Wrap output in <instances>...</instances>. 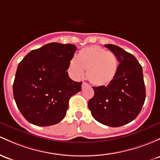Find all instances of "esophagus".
Here are the masks:
<instances>
[{
    "label": "esophagus",
    "instance_id": "obj_1",
    "mask_svg": "<svg viewBox=\"0 0 160 160\" xmlns=\"http://www.w3.org/2000/svg\"><path fill=\"white\" fill-rule=\"evenodd\" d=\"M89 87V84L85 83V82H83V83H82V88L83 89V88H85V87Z\"/></svg>",
    "mask_w": 160,
    "mask_h": 160
}]
</instances>
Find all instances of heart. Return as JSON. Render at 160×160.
<instances>
[{
	"mask_svg": "<svg viewBox=\"0 0 160 160\" xmlns=\"http://www.w3.org/2000/svg\"><path fill=\"white\" fill-rule=\"evenodd\" d=\"M115 54L105 48L93 45L78 52L75 60L69 64V71L77 78H81L87 71V78L95 86L104 87L113 82L118 73Z\"/></svg>",
	"mask_w": 160,
	"mask_h": 160,
	"instance_id": "1",
	"label": "heart"
}]
</instances>
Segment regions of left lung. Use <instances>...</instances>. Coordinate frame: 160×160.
Here are the masks:
<instances>
[{
    "mask_svg": "<svg viewBox=\"0 0 160 160\" xmlns=\"http://www.w3.org/2000/svg\"><path fill=\"white\" fill-rule=\"evenodd\" d=\"M119 61L116 77L106 87H92L94 96L88 107L97 122L120 127L136 118L146 98L143 69L133 54L115 45H105Z\"/></svg>",
    "mask_w": 160,
    "mask_h": 160,
    "instance_id": "obj_1",
    "label": "left lung"
}]
</instances>
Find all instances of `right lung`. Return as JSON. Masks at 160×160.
Returning <instances> with one entry per match:
<instances>
[{
  "label": "right lung",
  "instance_id": "obj_1",
  "mask_svg": "<svg viewBox=\"0 0 160 160\" xmlns=\"http://www.w3.org/2000/svg\"><path fill=\"white\" fill-rule=\"evenodd\" d=\"M77 47L52 42L31 51L17 67L13 97L21 114L31 124L50 126L65 117L68 102L81 90L67 70Z\"/></svg>",
  "mask_w": 160,
  "mask_h": 160
}]
</instances>
